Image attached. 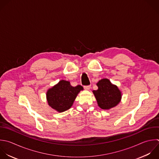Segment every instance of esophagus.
Masks as SVG:
<instances>
[{
	"mask_svg": "<svg viewBox=\"0 0 159 159\" xmlns=\"http://www.w3.org/2000/svg\"><path fill=\"white\" fill-rule=\"evenodd\" d=\"M90 88H91V86H89V85H88V86H84V89H86V90H89V89H90Z\"/></svg>",
	"mask_w": 159,
	"mask_h": 159,
	"instance_id": "esophagus-1",
	"label": "esophagus"
}]
</instances>
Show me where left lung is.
Listing matches in <instances>:
<instances>
[{
  "mask_svg": "<svg viewBox=\"0 0 159 159\" xmlns=\"http://www.w3.org/2000/svg\"><path fill=\"white\" fill-rule=\"evenodd\" d=\"M97 90L93 91L98 106L102 109H109L116 106L120 101L122 94L117 86L106 78L99 80Z\"/></svg>",
  "mask_w": 159,
  "mask_h": 159,
  "instance_id": "1",
  "label": "left lung"
}]
</instances>
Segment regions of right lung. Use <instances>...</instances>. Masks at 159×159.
Here are the masks:
<instances>
[{
  "mask_svg": "<svg viewBox=\"0 0 159 159\" xmlns=\"http://www.w3.org/2000/svg\"><path fill=\"white\" fill-rule=\"evenodd\" d=\"M81 90H83V88L81 85L74 87L70 84V81L61 80L47 91L48 105L59 112H64L72 106L78 94Z\"/></svg>",
  "mask_w": 159,
  "mask_h": 159,
  "instance_id": "right-lung-1",
  "label": "right lung"
}]
</instances>
